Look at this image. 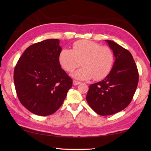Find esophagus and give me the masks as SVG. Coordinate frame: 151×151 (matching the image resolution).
<instances>
[{"label":"esophagus","mask_w":151,"mask_h":151,"mask_svg":"<svg viewBox=\"0 0 151 151\" xmlns=\"http://www.w3.org/2000/svg\"><path fill=\"white\" fill-rule=\"evenodd\" d=\"M81 82L76 81H75V80H74V81H73V85L74 86H77V85L81 84Z\"/></svg>","instance_id":"obj_1"}]
</instances>
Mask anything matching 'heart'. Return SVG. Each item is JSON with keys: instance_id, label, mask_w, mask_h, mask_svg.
Returning <instances> with one entry per match:
<instances>
[{"instance_id": "obj_1", "label": "heart", "mask_w": 151, "mask_h": 151, "mask_svg": "<svg viewBox=\"0 0 151 151\" xmlns=\"http://www.w3.org/2000/svg\"><path fill=\"white\" fill-rule=\"evenodd\" d=\"M114 54L107 46L90 40H79L73 43L72 49H63L59 54V62L67 73H72L81 65V69L73 74L79 80L91 78L99 81L105 78L114 64Z\"/></svg>"}]
</instances>
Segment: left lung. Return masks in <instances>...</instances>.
I'll use <instances>...</instances> for the list:
<instances>
[{
    "label": "left lung",
    "mask_w": 151,
    "mask_h": 151,
    "mask_svg": "<svg viewBox=\"0 0 151 151\" xmlns=\"http://www.w3.org/2000/svg\"><path fill=\"white\" fill-rule=\"evenodd\" d=\"M115 58L111 71L103 81L89 86L88 104L96 113L110 115L124 110L132 101L139 81L135 61L129 50L106 40Z\"/></svg>",
    "instance_id": "obj_1"
}]
</instances>
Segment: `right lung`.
<instances>
[{
    "instance_id": "1",
    "label": "right lung",
    "mask_w": 151,
    "mask_h": 151,
    "mask_svg": "<svg viewBox=\"0 0 151 151\" xmlns=\"http://www.w3.org/2000/svg\"><path fill=\"white\" fill-rule=\"evenodd\" d=\"M58 39L28 47L16 64L14 80L22 105L36 115L47 116L62 106L73 81L59 62L62 47Z\"/></svg>"
}]
</instances>
